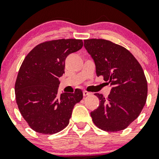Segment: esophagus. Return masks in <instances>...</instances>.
Masks as SVG:
<instances>
[{
  "label": "esophagus",
  "instance_id": "esophagus-1",
  "mask_svg": "<svg viewBox=\"0 0 159 159\" xmlns=\"http://www.w3.org/2000/svg\"><path fill=\"white\" fill-rule=\"evenodd\" d=\"M91 95V93L90 92H87V91H83V95H84V96H87V95Z\"/></svg>",
  "mask_w": 159,
  "mask_h": 159
}]
</instances>
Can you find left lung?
<instances>
[{"instance_id": "1", "label": "left lung", "mask_w": 159, "mask_h": 159, "mask_svg": "<svg viewBox=\"0 0 159 159\" xmlns=\"http://www.w3.org/2000/svg\"><path fill=\"white\" fill-rule=\"evenodd\" d=\"M84 46L95 64L97 76H103L112 87L106 98L95 93L99 106L91 112L96 127L108 132L127 128L145 105L148 83L136 58L122 46L102 39L84 40Z\"/></svg>"}]
</instances>
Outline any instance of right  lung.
Listing matches in <instances>:
<instances>
[{"label":"right lung","instance_id":"obj_1","mask_svg":"<svg viewBox=\"0 0 159 159\" xmlns=\"http://www.w3.org/2000/svg\"><path fill=\"white\" fill-rule=\"evenodd\" d=\"M81 39L47 41L34 47L23 61L15 85L18 109L35 131L53 134L69 124L72 110L83 98L81 90L58 94L59 78L69 54L81 50Z\"/></svg>","mask_w":159,"mask_h":159}]
</instances>
